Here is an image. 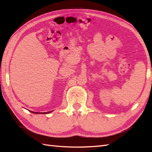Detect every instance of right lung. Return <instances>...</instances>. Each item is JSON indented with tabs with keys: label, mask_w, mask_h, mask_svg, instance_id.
Listing matches in <instances>:
<instances>
[{
	"label": "right lung",
	"mask_w": 152,
	"mask_h": 152,
	"mask_svg": "<svg viewBox=\"0 0 152 152\" xmlns=\"http://www.w3.org/2000/svg\"><path fill=\"white\" fill-rule=\"evenodd\" d=\"M32 113H36V114H47V113H51V111H48V112H46V113H37V112H33V111H31Z\"/></svg>",
	"instance_id": "add662e5"
}]
</instances>
